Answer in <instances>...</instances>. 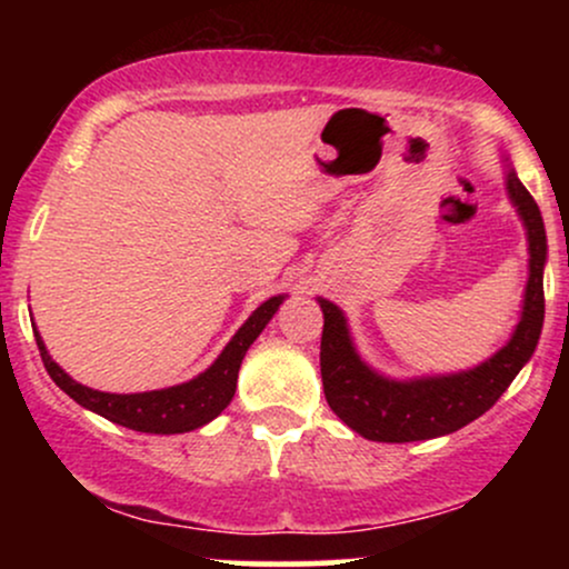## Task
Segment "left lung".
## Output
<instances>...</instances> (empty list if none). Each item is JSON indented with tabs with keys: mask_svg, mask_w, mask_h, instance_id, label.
I'll use <instances>...</instances> for the list:
<instances>
[{
	"mask_svg": "<svg viewBox=\"0 0 569 569\" xmlns=\"http://www.w3.org/2000/svg\"><path fill=\"white\" fill-rule=\"evenodd\" d=\"M508 194L527 227L530 280H527L525 312L511 342L481 367L452 377H428L411 382L385 380L358 358L342 310L326 299H318L323 310L321 377L326 401L339 420L363 439L403 443L455 433L492 409L521 367L530 361L546 312V230L538 202L513 171L508 173Z\"/></svg>",
	"mask_w": 569,
	"mask_h": 569,
	"instance_id": "left-lung-1",
	"label": "left lung"
}]
</instances>
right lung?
I'll use <instances>...</instances> for the list:
<instances>
[{
	"label": "right lung",
	"instance_id": "obj_1",
	"mask_svg": "<svg viewBox=\"0 0 569 569\" xmlns=\"http://www.w3.org/2000/svg\"><path fill=\"white\" fill-rule=\"evenodd\" d=\"M283 302V297L267 299L262 307L253 310V316L240 326L238 335L232 337V342L221 350V356L213 361V367L202 371L200 377L189 380L184 385H176V388L166 390H149V393H101V390L84 388V385L74 382L63 371L53 358L44 350V342L37 337L39 356H42L44 369L53 377V382L63 393L74 398L77 403L84 409L96 411V415L107 417V420L117 422V426L141 430V433H187L206 422H211L213 417L221 415L227 409V403L232 401L234 385H238V369L243 363L246 350L251 348L253 339L262 335V329L270 323V318L276 316L278 305Z\"/></svg>",
	"mask_w": 569,
	"mask_h": 569
}]
</instances>
